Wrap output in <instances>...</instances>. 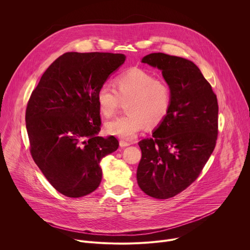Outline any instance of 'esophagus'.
Here are the masks:
<instances>
[{
	"instance_id": "obj_1",
	"label": "esophagus",
	"mask_w": 250,
	"mask_h": 250,
	"mask_svg": "<svg viewBox=\"0 0 250 250\" xmlns=\"http://www.w3.org/2000/svg\"><path fill=\"white\" fill-rule=\"evenodd\" d=\"M120 146H121V147H125V146H130V144H129V142L125 141V140H120Z\"/></svg>"
}]
</instances>
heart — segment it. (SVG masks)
<instances>
[{"label":"heart","mask_w":250,"mask_h":250,"mask_svg":"<svg viewBox=\"0 0 250 250\" xmlns=\"http://www.w3.org/2000/svg\"><path fill=\"white\" fill-rule=\"evenodd\" d=\"M116 89L103 84L97 91L96 100L101 114L113 117L126 103L127 115L106 123L109 134L132 139L149 126H157L168 116L172 105V90L163 78H156L144 69H130L115 80Z\"/></svg>","instance_id":"heart-1"}]
</instances>
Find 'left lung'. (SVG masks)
Wrapping results in <instances>:
<instances>
[{"mask_svg":"<svg viewBox=\"0 0 250 250\" xmlns=\"http://www.w3.org/2000/svg\"><path fill=\"white\" fill-rule=\"evenodd\" d=\"M142 62L162 71L172 90V105L152 137L138 142L142 155L137 183L152 198L169 199L196 181L216 147L218 100L190 60L158 52Z\"/></svg>","mask_w":250,"mask_h":250,"instance_id":"obj_1","label":"left lung"}]
</instances>
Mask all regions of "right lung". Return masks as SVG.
<instances>
[{
    "label": "right lung",
    "mask_w": 250,
    "mask_h": 250,
    "mask_svg": "<svg viewBox=\"0 0 250 250\" xmlns=\"http://www.w3.org/2000/svg\"><path fill=\"white\" fill-rule=\"evenodd\" d=\"M125 60L121 53L66 52L46 69L27 102L29 151L52 187L69 198L95 191L101 159L119 147L115 136L96 134L101 116L96 95Z\"/></svg>",
    "instance_id": "right-lung-1"
}]
</instances>
